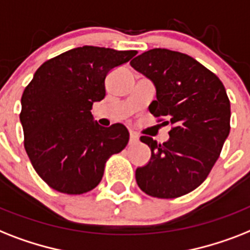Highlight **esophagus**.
<instances>
[{
  "label": "esophagus",
  "mask_w": 250,
  "mask_h": 250,
  "mask_svg": "<svg viewBox=\"0 0 250 250\" xmlns=\"http://www.w3.org/2000/svg\"><path fill=\"white\" fill-rule=\"evenodd\" d=\"M139 141V135L136 132H131L129 133V144H136Z\"/></svg>",
  "instance_id": "esophagus-1"
}]
</instances>
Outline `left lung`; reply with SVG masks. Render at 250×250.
Wrapping results in <instances>:
<instances>
[{
  "instance_id": "obj_1",
  "label": "left lung",
  "mask_w": 250,
  "mask_h": 250,
  "mask_svg": "<svg viewBox=\"0 0 250 250\" xmlns=\"http://www.w3.org/2000/svg\"><path fill=\"white\" fill-rule=\"evenodd\" d=\"M131 66L149 78L157 90L150 113L172 125L169 140L158 144L149 136V163L136 169V182L154 198L186 195L204 182L230 133V100L224 83L186 54L153 48Z\"/></svg>"
}]
</instances>
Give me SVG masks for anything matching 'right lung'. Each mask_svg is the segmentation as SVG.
Instances as JSON below:
<instances>
[{"mask_svg": "<svg viewBox=\"0 0 250 250\" xmlns=\"http://www.w3.org/2000/svg\"><path fill=\"white\" fill-rule=\"evenodd\" d=\"M137 51L83 46L44 62L21 96L24 147L42 180L56 191L79 195L100 184L106 160L129 140L121 123L101 127L91 109L105 97L111 69Z\"/></svg>", "mask_w": 250, "mask_h": 250, "instance_id": "add662e5", "label": "right lung"}]
</instances>
